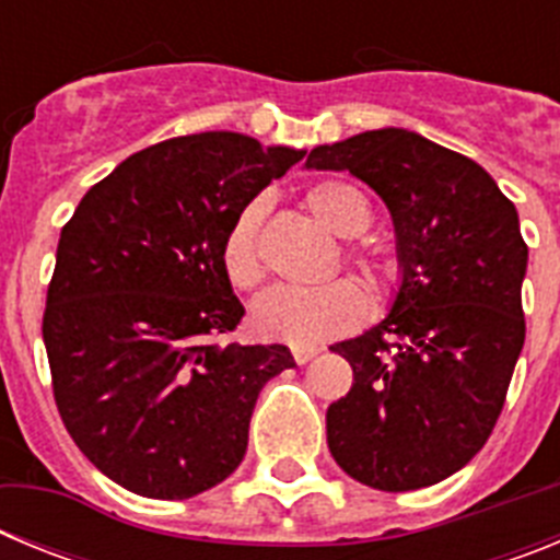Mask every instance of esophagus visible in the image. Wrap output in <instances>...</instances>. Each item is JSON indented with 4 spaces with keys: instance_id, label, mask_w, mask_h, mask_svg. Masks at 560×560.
Wrapping results in <instances>:
<instances>
[{
    "instance_id": "obj_1",
    "label": "esophagus",
    "mask_w": 560,
    "mask_h": 560,
    "mask_svg": "<svg viewBox=\"0 0 560 560\" xmlns=\"http://www.w3.org/2000/svg\"><path fill=\"white\" fill-rule=\"evenodd\" d=\"M316 353H319V350L308 348V345H294V348H291V355H294L296 364H308Z\"/></svg>"
}]
</instances>
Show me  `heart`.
Returning <instances> with one entry per match:
<instances>
[{
  "mask_svg": "<svg viewBox=\"0 0 560 560\" xmlns=\"http://www.w3.org/2000/svg\"><path fill=\"white\" fill-rule=\"evenodd\" d=\"M305 207L319 224L336 237L353 241L373 226V205L364 192L345 179H323L305 190ZM260 219L264 205L252 201L232 219L221 244L224 275L237 291H252L266 275L260 249ZM345 260L361 277L364 289L381 294L393 277V264L373 241H353L345 249ZM368 314V300L350 280L296 289L277 285L266 291L252 308V325L260 336L289 345H319L359 328Z\"/></svg>",
  "mask_w": 560,
  "mask_h": 560,
  "instance_id": "obj_1",
  "label": "heart"
}]
</instances>
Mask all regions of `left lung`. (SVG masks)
I'll return each mask as SVG.
<instances>
[{
  "label": "left lung",
  "mask_w": 560,
  "mask_h": 560,
  "mask_svg": "<svg viewBox=\"0 0 560 560\" xmlns=\"http://www.w3.org/2000/svg\"><path fill=\"white\" fill-rule=\"evenodd\" d=\"M305 167L368 182L400 260L387 319L330 348L353 387L325 415L328 448L370 488L418 491L459 471L502 415L524 345L516 207L477 162L404 128L319 145Z\"/></svg>",
  "instance_id": "obj_1"
}]
</instances>
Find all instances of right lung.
Returning a JSON list of instances; mask_svg holds the SVG:
<instances>
[{
  "label": "right lung",
  "mask_w": 560,
  "mask_h": 560,
  "mask_svg": "<svg viewBox=\"0 0 560 560\" xmlns=\"http://www.w3.org/2000/svg\"><path fill=\"white\" fill-rule=\"evenodd\" d=\"M305 151L232 131L173 137L89 187L63 224L44 308L69 438L126 491L190 499L235 471L255 400L294 368L285 345H237L244 305L221 244Z\"/></svg>",
  "instance_id": "add662e5"
}]
</instances>
